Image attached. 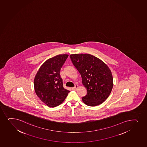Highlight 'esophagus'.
Segmentation results:
<instances>
[{
	"label": "esophagus",
	"instance_id": "1",
	"mask_svg": "<svg viewBox=\"0 0 147 147\" xmlns=\"http://www.w3.org/2000/svg\"><path fill=\"white\" fill-rule=\"evenodd\" d=\"M78 88H79V86L78 85H76V86H75V87L72 88V90H76Z\"/></svg>",
	"mask_w": 147,
	"mask_h": 147
}]
</instances>
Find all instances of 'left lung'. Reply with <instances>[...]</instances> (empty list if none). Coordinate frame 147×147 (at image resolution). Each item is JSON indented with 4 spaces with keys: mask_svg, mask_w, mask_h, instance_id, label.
<instances>
[{
    "mask_svg": "<svg viewBox=\"0 0 147 147\" xmlns=\"http://www.w3.org/2000/svg\"><path fill=\"white\" fill-rule=\"evenodd\" d=\"M73 64L79 72L82 83L88 93L82 98L84 104L95 107L101 105L109 97L113 81L109 68L99 58L88 54L70 55Z\"/></svg>",
    "mask_w": 147,
    "mask_h": 147,
    "instance_id": "1",
    "label": "left lung"
}]
</instances>
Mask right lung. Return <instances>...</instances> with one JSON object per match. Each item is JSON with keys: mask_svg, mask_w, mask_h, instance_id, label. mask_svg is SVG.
Masks as SVG:
<instances>
[{"mask_svg": "<svg viewBox=\"0 0 147 147\" xmlns=\"http://www.w3.org/2000/svg\"><path fill=\"white\" fill-rule=\"evenodd\" d=\"M68 55L50 58L41 65L35 75L34 85L36 95L49 107H56L64 101L70 91L65 89L59 74Z\"/></svg>", "mask_w": 147, "mask_h": 147, "instance_id": "1", "label": "right lung"}]
</instances>
